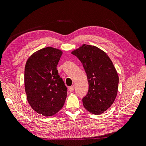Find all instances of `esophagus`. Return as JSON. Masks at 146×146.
<instances>
[{"label": "esophagus", "mask_w": 146, "mask_h": 146, "mask_svg": "<svg viewBox=\"0 0 146 146\" xmlns=\"http://www.w3.org/2000/svg\"><path fill=\"white\" fill-rule=\"evenodd\" d=\"M74 89H75V86L73 85V86H70L69 88V91L70 92H72L74 90Z\"/></svg>", "instance_id": "34e87169"}]
</instances>
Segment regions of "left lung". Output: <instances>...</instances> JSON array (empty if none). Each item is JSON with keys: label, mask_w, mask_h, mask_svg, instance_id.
Here are the masks:
<instances>
[{"label": "left lung", "mask_w": 146, "mask_h": 146, "mask_svg": "<svg viewBox=\"0 0 146 146\" xmlns=\"http://www.w3.org/2000/svg\"><path fill=\"white\" fill-rule=\"evenodd\" d=\"M72 54L81 61L87 75L89 90L82 99L84 107L92 114L103 113L117 93L119 77L111 60L98 47L86 44Z\"/></svg>", "instance_id": "obj_1"}]
</instances>
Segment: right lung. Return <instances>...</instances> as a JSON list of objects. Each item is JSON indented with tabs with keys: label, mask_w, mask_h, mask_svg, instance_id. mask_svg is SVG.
<instances>
[{
	"label": "right lung",
	"mask_w": 146,
	"mask_h": 146,
	"mask_svg": "<svg viewBox=\"0 0 146 146\" xmlns=\"http://www.w3.org/2000/svg\"><path fill=\"white\" fill-rule=\"evenodd\" d=\"M62 52L47 47L31 55L25 66V90L29 104L38 113L51 116L63 108L67 87L56 69Z\"/></svg>",
	"instance_id": "1"
}]
</instances>
